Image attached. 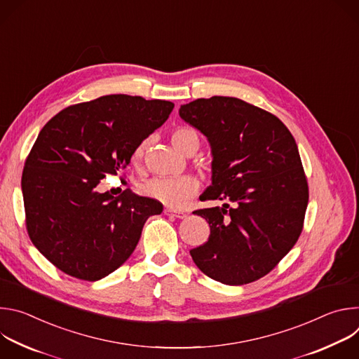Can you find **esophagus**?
I'll return each instance as SVG.
<instances>
[{
    "instance_id": "1",
    "label": "esophagus",
    "mask_w": 359,
    "mask_h": 359,
    "mask_svg": "<svg viewBox=\"0 0 359 359\" xmlns=\"http://www.w3.org/2000/svg\"><path fill=\"white\" fill-rule=\"evenodd\" d=\"M165 215L173 216V217H176V219H184V217H186V213H184V212L175 210V209H165Z\"/></svg>"
}]
</instances>
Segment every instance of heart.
<instances>
[{"label":"heart","instance_id":"b5f03b06","mask_svg":"<svg viewBox=\"0 0 359 359\" xmlns=\"http://www.w3.org/2000/svg\"><path fill=\"white\" fill-rule=\"evenodd\" d=\"M172 142L173 144L180 149L182 151H186L190 146L197 144L198 146V136L197 133L190 128H177L172 133ZM149 140L140 142L135 150L132 159L135 162L140 161L143 153L147 147ZM198 189V180L191 175H183V176H175V177H151L147 182H144L140 187L142 193L146 194L150 198H155L169 208L180 209L184 204L194 196V193Z\"/></svg>","mask_w":359,"mask_h":359}]
</instances>
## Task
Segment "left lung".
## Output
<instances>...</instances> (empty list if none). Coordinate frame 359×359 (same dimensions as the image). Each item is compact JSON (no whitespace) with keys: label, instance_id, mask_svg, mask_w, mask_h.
Instances as JSON below:
<instances>
[{"label":"left lung","instance_id":"1","mask_svg":"<svg viewBox=\"0 0 359 359\" xmlns=\"http://www.w3.org/2000/svg\"><path fill=\"white\" fill-rule=\"evenodd\" d=\"M179 115L212 146L203 200L233 203L193 212L210 226L209 240L190 250L194 264L229 285L264 277L297 243L309 204L295 139L277 116L237 97L196 99Z\"/></svg>","mask_w":359,"mask_h":359}]
</instances>
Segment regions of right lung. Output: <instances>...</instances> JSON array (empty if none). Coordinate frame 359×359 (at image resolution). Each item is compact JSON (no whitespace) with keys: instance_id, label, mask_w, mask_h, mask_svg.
I'll return each mask as SVG.
<instances>
[{"instance_id":"right-lung-1","label":"right lung","mask_w":359,"mask_h":359,"mask_svg":"<svg viewBox=\"0 0 359 359\" xmlns=\"http://www.w3.org/2000/svg\"><path fill=\"white\" fill-rule=\"evenodd\" d=\"M173 108L169 100L107 95L48 121L21 179L27 231L48 262L71 277L96 281L130 257L143 224L163 204L129 189L114 197L95 187L129 165L135 147Z\"/></svg>"}]
</instances>
